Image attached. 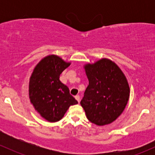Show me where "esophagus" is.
<instances>
[{
	"label": "esophagus",
	"instance_id": "obj_1",
	"mask_svg": "<svg viewBox=\"0 0 155 155\" xmlns=\"http://www.w3.org/2000/svg\"><path fill=\"white\" fill-rule=\"evenodd\" d=\"M75 98H76V101L79 103V101H80V97H79V95H76V96H75Z\"/></svg>",
	"mask_w": 155,
	"mask_h": 155
}]
</instances>
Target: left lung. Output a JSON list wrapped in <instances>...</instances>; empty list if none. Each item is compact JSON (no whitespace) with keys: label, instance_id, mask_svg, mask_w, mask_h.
Wrapping results in <instances>:
<instances>
[{"label":"left lung","instance_id":"left-lung-1","mask_svg":"<svg viewBox=\"0 0 155 155\" xmlns=\"http://www.w3.org/2000/svg\"><path fill=\"white\" fill-rule=\"evenodd\" d=\"M84 68L89 83L80 104L87 118L98 126L113 122L129 100L126 76L115 62L107 58L87 64Z\"/></svg>","mask_w":155,"mask_h":155}]
</instances>
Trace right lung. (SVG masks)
Listing matches in <instances>:
<instances>
[{
    "mask_svg": "<svg viewBox=\"0 0 155 155\" xmlns=\"http://www.w3.org/2000/svg\"><path fill=\"white\" fill-rule=\"evenodd\" d=\"M70 65L58 55L43 58L34 69L29 81V98L34 109L49 122L58 121L69 107L78 102L60 75Z\"/></svg>",
    "mask_w": 155,
    "mask_h": 155,
    "instance_id": "1",
    "label": "right lung"
}]
</instances>
